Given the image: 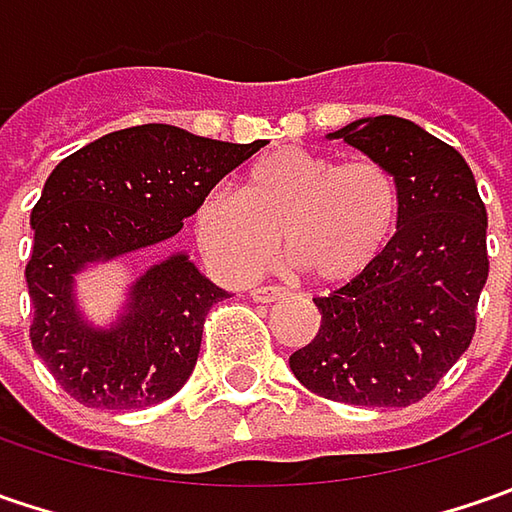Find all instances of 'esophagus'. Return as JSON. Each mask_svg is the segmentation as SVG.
<instances>
[{"label": "esophagus", "mask_w": 512, "mask_h": 512, "mask_svg": "<svg viewBox=\"0 0 512 512\" xmlns=\"http://www.w3.org/2000/svg\"><path fill=\"white\" fill-rule=\"evenodd\" d=\"M250 296H253V302H279V299H285V290L282 287H273V285H265V287H253L250 290Z\"/></svg>", "instance_id": "esophagus-1"}]
</instances>
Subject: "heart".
<instances>
[{
	"mask_svg": "<svg viewBox=\"0 0 512 512\" xmlns=\"http://www.w3.org/2000/svg\"><path fill=\"white\" fill-rule=\"evenodd\" d=\"M402 185L379 159L282 148L245 173L242 196L216 190L196 210L207 259L233 279L290 262L325 287H347L379 265L402 225Z\"/></svg>",
	"mask_w": 512,
	"mask_h": 512,
	"instance_id": "heart-1",
	"label": "heart"
}]
</instances>
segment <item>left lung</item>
<instances>
[{"mask_svg":"<svg viewBox=\"0 0 512 512\" xmlns=\"http://www.w3.org/2000/svg\"><path fill=\"white\" fill-rule=\"evenodd\" d=\"M393 170L402 225L356 285L313 299L322 325L290 370L330 402L407 407L459 362L487 282V210L462 153L410 119L370 116L330 133Z\"/></svg>","mask_w":512,"mask_h":512,"instance_id":"8db88e82","label":"left lung"}]
</instances>
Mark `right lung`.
<instances>
[{
	"instance_id": "add662e5",
	"label": "right lung",
	"mask_w": 512,
	"mask_h": 512,
	"mask_svg": "<svg viewBox=\"0 0 512 512\" xmlns=\"http://www.w3.org/2000/svg\"><path fill=\"white\" fill-rule=\"evenodd\" d=\"M259 148L262 139L233 145L173 125H136L53 168L30 213V344L76 402L139 410L170 399L190 379L205 316L227 290L185 253H173L133 282L113 325L93 327L76 307L73 273L176 236L207 193Z\"/></svg>"
}]
</instances>
